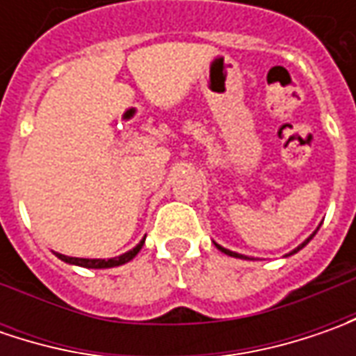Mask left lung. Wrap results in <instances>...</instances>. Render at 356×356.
<instances>
[{
	"label": "left lung",
	"instance_id": "8db88e82",
	"mask_svg": "<svg viewBox=\"0 0 356 356\" xmlns=\"http://www.w3.org/2000/svg\"><path fill=\"white\" fill-rule=\"evenodd\" d=\"M317 229H319V227H317ZM317 229H315V232H313V234H311V236H309V238L305 239V241H303V243H301V245H297V248H295L293 252H289V253H287V255H293V253H297V252H299V250H303V248H305V245H307L309 241H311V239H313V236H315V234H317ZM216 248H218V250H220V252H224V253H226V255H232V257H239V259H250V257H248V255H241V253H238V252H232V250H226V248H222V245H220V243H216ZM287 255H285V257H287Z\"/></svg>",
	"mask_w": 356,
	"mask_h": 356
}]
</instances>
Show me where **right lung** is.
Returning a JSON list of instances; mask_svg holds the SVG:
<instances>
[{"label":"right lung","instance_id":"right-lung-1","mask_svg":"<svg viewBox=\"0 0 356 356\" xmlns=\"http://www.w3.org/2000/svg\"><path fill=\"white\" fill-rule=\"evenodd\" d=\"M144 236L140 239V243H136L132 250H129L127 253H122V255H118V257H111V259H89V257H69V255H63V253H57L55 255L65 261V264H71V266H79V267H87V269H106V267H118V266H124V264H129L132 257H136V253L143 250L144 245Z\"/></svg>","mask_w":356,"mask_h":356}]
</instances>
